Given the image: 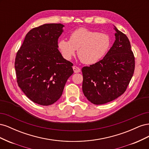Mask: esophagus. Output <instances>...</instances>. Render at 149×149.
Segmentation results:
<instances>
[{"label":"esophagus","instance_id":"34e87169","mask_svg":"<svg viewBox=\"0 0 149 149\" xmlns=\"http://www.w3.org/2000/svg\"><path fill=\"white\" fill-rule=\"evenodd\" d=\"M73 71L74 73H79V72H81V69L79 68L76 66H74L73 67Z\"/></svg>","mask_w":149,"mask_h":149}]
</instances>
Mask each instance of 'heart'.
<instances>
[{"label":"heart","mask_w":149,"mask_h":149,"mask_svg":"<svg viewBox=\"0 0 149 149\" xmlns=\"http://www.w3.org/2000/svg\"><path fill=\"white\" fill-rule=\"evenodd\" d=\"M111 45L109 36L85 28L75 30L70 34V40L61 38L58 47L65 59L70 60L78 49V55L83 63L92 65L105 55Z\"/></svg>","instance_id":"b5f03b06"}]
</instances>
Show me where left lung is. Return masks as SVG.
I'll list each match as a JSON object with an SVG mask.
<instances>
[{
  "label": "left lung",
  "mask_w": 149,
  "mask_h": 149,
  "mask_svg": "<svg viewBox=\"0 0 149 149\" xmlns=\"http://www.w3.org/2000/svg\"><path fill=\"white\" fill-rule=\"evenodd\" d=\"M115 41L102 60L82 68L83 92L100 105L116 100L126 90L134 74L135 58L127 36L114 25Z\"/></svg>",
  "instance_id": "left-lung-1"
}]
</instances>
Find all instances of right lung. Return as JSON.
Returning <instances> with one entry per match:
<instances>
[{"label":"right lung","instance_id":"add662e5","mask_svg":"<svg viewBox=\"0 0 149 149\" xmlns=\"http://www.w3.org/2000/svg\"><path fill=\"white\" fill-rule=\"evenodd\" d=\"M64 26L47 24L31 29L17 53L18 85L26 97L40 105L49 106L59 100L73 73V63L58 49V40Z\"/></svg>","mask_w":149,"mask_h":149}]
</instances>
